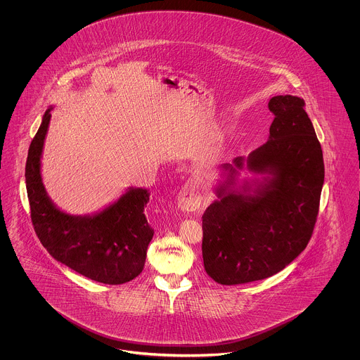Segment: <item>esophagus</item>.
Segmentation results:
<instances>
[{"label": "esophagus", "mask_w": 360, "mask_h": 360, "mask_svg": "<svg viewBox=\"0 0 360 360\" xmlns=\"http://www.w3.org/2000/svg\"><path fill=\"white\" fill-rule=\"evenodd\" d=\"M202 201V194L200 185L195 181H191L186 184L184 188L179 190L176 197L178 207L184 212H194L197 210Z\"/></svg>", "instance_id": "obj_1"}]
</instances>
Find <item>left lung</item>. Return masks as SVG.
I'll use <instances>...</instances> for the list:
<instances>
[{
    "label": "left lung",
    "instance_id": "obj_1",
    "mask_svg": "<svg viewBox=\"0 0 360 360\" xmlns=\"http://www.w3.org/2000/svg\"><path fill=\"white\" fill-rule=\"evenodd\" d=\"M297 96H275L267 141L220 170L217 200L202 216L206 274L220 285L260 281L283 270L308 245L324 185V159ZM260 179L238 184V170Z\"/></svg>",
    "mask_w": 360,
    "mask_h": 360
}]
</instances>
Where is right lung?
I'll return each instance as SVG.
<instances>
[{
    "instance_id": "1",
    "label": "right lung",
    "mask_w": 360,
    "mask_h": 360,
    "mask_svg": "<svg viewBox=\"0 0 360 360\" xmlns=\"http://www.w3.org/2000/svg\"><path fill=\"white\" fill-rule=\"evenodd\" d=\"M50 106L28 150L27 194L34 232L55 260L86 278L105 285H121L143 271L147 248L154 236L144 206L147 188H128L103 210L72 216L52 202L41 179V153L51 120Z\"/></svg>"
}]
</instances>
